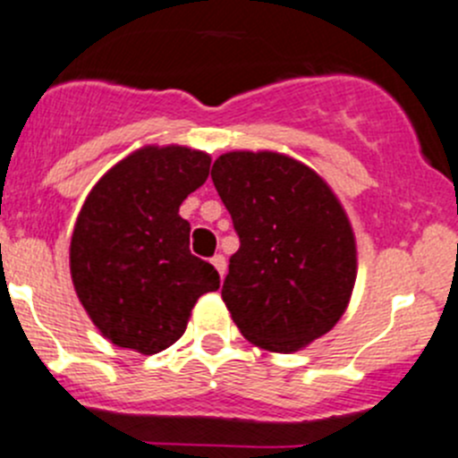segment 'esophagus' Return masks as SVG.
Returning <instances> with one entry per match:
<instances>
[{
	"mask_svg": "<svg viewBox=\"0 0 458 458\" xmlns=\"http://www.w3.org/2000/svg\"><path fill=\"white\" fill-rule=\"evenodd\" d=\"M212 266H215L216 273H219L221 277H224L225 268H228V264H225V257L224 255H215V257H212Z\"/></svg>",
	"mask_w": 458,
	"mask_h": 458,
	"instance_id": "1",
	"label": "esophagus"
}]
</instances>
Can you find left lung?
<instances>
[{
    "label": "left lung",
    "mask_w": 458,
    "mask_h": 458,
    "mask_svg": "<svg viewBox=\"0 0 458 458\" xmlns=\"http://www.w3.org/2000/svg\"><path fill=\"white\" fill-rule=\"evenodd\" d=\"M212 183L239 234L221 297L242 335L291 353L331 331L358 259L347 212L322 176L277 152H228Z\"/></svg>",
    "instance_id": "1"
}]
</instances>
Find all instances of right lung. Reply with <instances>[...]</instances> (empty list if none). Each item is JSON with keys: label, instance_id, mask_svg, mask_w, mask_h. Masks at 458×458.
<instances>
[{"label": "right lung", "instance_id": "1", "mask_svg": "<svg viewBox=\"0 0 458 458\" xmlns=\"http://www.w3.org/2000/svg\"><path fill=\"white\" fill-rule=\"evenodd\" d=\"M199 149H136L89 192L71 237V279L102 335L152 356L174 344L203 293L219 288L215 266L190 252L179 215L210 174Z\"/></svg>", "mask_w": 458, "mask_h": 458}]
</instances>
